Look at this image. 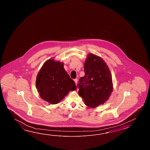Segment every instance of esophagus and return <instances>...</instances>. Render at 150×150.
Here are the masks:
<instances>
[{
    "label": "esophagus",
    "instance_id": "obj_1",
    "mask_svg": "<svg viewBox=\"0 0 150 150\" xmlns=\"http://www.w3.org/2000/svg\"><path fill=\"white\" fill-rule=\"evenodd\" d=\"M74 82L76 83V84H77V83H78V80L77 79H74Z\"/></svg>",
    "mask_w": 150,
    "mask_h": 150
}]
</instances>
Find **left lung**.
I'll return each instance as SVG.
<instances>
[{
	"instance_id": "1",
	"label": "left lung",
	"mask_w": 150,
	"mask_h": 150,
	"mask_svg": "<svg viewBox=\"0 0 150 150\" xmlns=\"http://www.w3.org/2000/svg\"><path fill=\"white\" fill-rule=\"evenodd\" d=\"M85 76L79 81L78 94L90 108L104 104L112 91V74L102 58L90 53L84 63Z\"/></svg>"
}]
</instances>
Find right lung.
Wrapping results in <instances>:
<instances>
[{
	"label": "right lung",
	"instance_id": "right-lung-1",
	"mask_svg": "<svg viewBox=\"0 0 150 150\" xmlns=\"http://www.w3.org/2000/svg\"><path fill=\"white\" fill-rule=\"evenodd\" d=\"M36 86L42 99L53 105L76 88L74 81L65 70L64 63L54 59L43 64L36 76Z\"/></svg>",
	"mask_w": 150,
	"mask_h": 150
}]
</instances>
